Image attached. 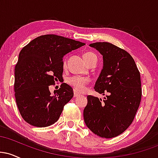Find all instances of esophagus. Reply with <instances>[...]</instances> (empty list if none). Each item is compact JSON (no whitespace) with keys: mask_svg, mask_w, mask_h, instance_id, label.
<instances>
[{"mask_svg":"<svg viewBox=\"0 0 158 158\" xmlns=\"http://www.w3.org/2000/svg\"><path fill=\"white\" fill-rule=\"evenodd\" d=\"M73 94H74V97H79V96H80V94H79V93H77V91H76V90H74L73 91Z\"/></svg>","mask_w":158,"mask_h":158,"instance_id":"esophagus-1","label":"esophagus"}]
</instances>
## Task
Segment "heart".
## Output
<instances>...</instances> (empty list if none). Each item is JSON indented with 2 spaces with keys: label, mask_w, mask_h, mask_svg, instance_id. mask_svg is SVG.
I'll list each match as a JSON object with an SVG mask.
<instances>
[{
  "label": "heart",
  "mask_w": 158,
  "mask_h": 158,
  "mask_svg": "<svg viewBox=\"0 0 158 158\" xmlns=\"http://www.w3.org/2000/svg\"><path fill=\"white\" fill-rule=\"evenodd\" d=\"M83 59L86 61L87 64H89L90 61L97 60V56L93 52H87L83 54ZM64 66L66 65V62L64 63ZM66 81L69 85H70L76 90L81 92L84 90L85 86L89 83V79L81 77H71L68 78Z\"/></svg>",
  "instance_id": "1"
}]
</instances>
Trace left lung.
Wrapping results in <instances>:
<instances>
[{
  "mask_svg": "<svg viewBox=\"0 0 158 158\" xmlns=\"http://www.w3.org/2000/svg\"><path fill=\"white\" fill-rule=\"evenodd\" d=\"M103 56V68L94 89L105 99L88 96L83 112L86 126L103 138L123 133L133 122L142 97L140 73L132 56L108 42L90 44Z\"/></svg>",
  "mask_w": 158,
  "mask_h": 158,
  "instance_id": "left-lung-1",
  "label": "left lung"
}]
</instances>
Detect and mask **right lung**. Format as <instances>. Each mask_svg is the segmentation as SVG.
<instances>
[{
    "label": "right lung",
    "mask_w": 158,
    "mask_h": 158,
    "mask_svg": "<svg viewBox=\"0 0 158 158\" xmlns=\"http://www.w3.org/2000/svg\"><path fill=\"white\" fill-rule=\"evenodd\" d=\"M85 43L49 34L23 47L15 68V97L23 119L31 126L48 127L58 120L64 106L73 97L66 83L51 95L50 85L62 79L63 56Z\"/></svg>",
    "instance_id": "add662e5"
}]
</instances>
